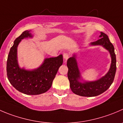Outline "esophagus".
<instances>
[{"instance_id":"1","label":"esophagus","mask_w":123,"mask_h":123,"mask_svg":"<svg viewBox=\"0 0 123 123\" xmlns=\"http://www.w3.org/2000/svg\"><path fill=\"white\" fill-rule=\"evenodd\" d=\"M63 57H64V60H65V61L66 62L67 60L69 58L68 53H66V52L64 53V54H63Z\"/></svg>"}]
</instances>
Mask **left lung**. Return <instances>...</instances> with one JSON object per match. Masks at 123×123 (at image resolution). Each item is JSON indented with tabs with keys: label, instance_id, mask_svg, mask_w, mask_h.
I'll use <instances>...</instances> for the list:
<instances>
[{
	"label": "left lung",
	"instance_id": "8db88e82",
	"mask_svg": "<svg viewBox=\"0 0 123 123\" xmlns=\"http://www.w3.org/2000/svg\"><path fill=\"white\" fill-rule=\"evenodd\" d=\"M100 39L95 42L91 43V46H101L106 49L111 57L110 68L104 76L94 81L84 80L81 76L76 60V55L67 60L68 78L70 81V86L73 92L83 97H94L98 96L107 90L114 81L116 72V56L114 47L110 42L108 35L100 32Z\"/></svg>",
	"mask_w": 123,
	"mask_h": 123
}]
</instances>
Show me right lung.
<instances>
[{
  "mask_svg": "<svg viewBox=\"0 0 123 123\" xmlns=\"http://www.w3.org/2000/svg\"><path fill=\"white\" fill-rule=\"evenodd\" d=\"M31 31H25L14 41L6 63L8 79L18 91L27 95L44 93L52 86L59 68L63 63L62 55L55 58H46L37 68L26 70L20 68L17 60V47L21 40L32 38Z\"/></svg>",
  "mask_w": 123,
  "mask_h": 123,
  "instance_id": "add662e5",
  "label": "right lung"
}]
</instances>
